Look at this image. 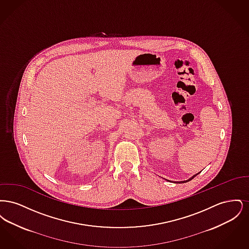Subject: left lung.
Wrapping results in <instances>:
<instances>
[{"instance_id":"left-lung-1","label":"left lung","mask_w":249,"mask_h":249,"mask_svg":"<svg viewBox=\"0 0 249 249\" xmlns=\"http://www.w3.org/2000/svg\"><path fill=\"white\" fill-rule=\"evenodd\" d=\"M197 175H198V174H197ZM197 175H195V176H193V177H192V178H190V179H189V180H187V181H182V182H178V183H186V182H189V181H190V180H191V179H193V178H195V177H196V176H197Z\"/></svg>"}]
</instances>
